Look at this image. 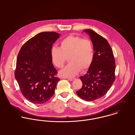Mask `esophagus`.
I'll use <instances>...</instances> for the list:
<instances>
[{"label": "esophagus", "instance_id": "1", "mask_svg": "<svg viewBox=\"0 0 135 135\" xmlns=\"http://www.w3.org/2000/svg\"><path fill=\"white\" fill-rule=\"evenodd\" d=\"M68 80H70V81H72V80H73L74 79H75V78H70V77H69V78H66Z\"/></svg>", "mask_w": 135, "mask_h": 135}]
</instances>
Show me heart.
<instances>
[{
    "label": "heart",
    "mask_w": 135,
    "mask_h": 135,
    "mask_svg": "<svg viewBox=\"0 0 135 135\" xmlns=\"http://www.w3.org/2000/svg\"><path fill=\"white\" fill-rule=\"evenodd\" d=\"M53 63L62 68L68 60L69 63L60 71L63 77H72L79 72L89 69L94 60V50L91 41L87 39L73 35L62 39L60 48L53 47L51 50Z\"/></svg>",
    "instance_id": "1"
}]
</instances>
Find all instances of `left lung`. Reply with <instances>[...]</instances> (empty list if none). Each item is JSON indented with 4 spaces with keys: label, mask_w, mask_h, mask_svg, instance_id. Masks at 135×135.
<instances>
[{
    "label": "left lung",
    "mask_w": 135,
    "mask_h": 135,
    "mask_svg": "<svg viewBox=\"0 0 135 135\" xmlns=\"http://www.w3.org/2000/svg\"><path fill=\"white\" fill-rule=\"evenodd\" d=\"M93 42L94 60L86 74L79 77L83 83L76 94L91 101L104 96L114 83L115 61L112 49L105 38L91 30H85Z\"/></svg>",
    "instance_id": "1"
}]
</instances>
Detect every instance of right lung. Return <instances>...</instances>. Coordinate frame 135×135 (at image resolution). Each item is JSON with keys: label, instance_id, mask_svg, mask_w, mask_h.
<instances>
[{"label": "right lung", "instance_id": "add662e5", "mask_svg": "<svg viewBox=\"0 0 135 135\" xmlns=\"http://www.w3.org/2000/svg\"><path fill=\"white\" fill-rule=\"evenodd\" d=\"M54 32L40 33L27 40L18 55L15 77L20 90L34 104L48 101L55 93L60 78L52 63L51 50L60 37Z\"/></svg>", "mask_w": 135, "mask_h": 135}]
</instances>
